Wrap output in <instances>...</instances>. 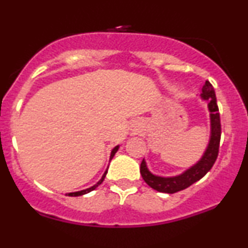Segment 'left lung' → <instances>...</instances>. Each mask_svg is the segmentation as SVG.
<instances>
[{"label":"left lung","mask_w":248,"mask_h":248,"mask_svg":"<svg viewBox=\"0 0 248 248\" xmlns=\"http://www.w3.org/2000/svg\"><path fill=\"white\" fill-rule=\"evenodd\" d=\"M201 98L207 102V107L210 110V120H211V136H210L209 144L203 156L197 163L193 164L191 168L186 169V171L178 176L173 177H161V176L154 175L148 170L146 161L142 160L140 172L144 182L153 187L154 190L164 193H175L181 190L186 189L192 186L195 182L199 181L206 175L207 171L211 170L218 157L219 153V142H220L221 135V124L220 115L216 99V93L213 86L210 81H205L203 88H202Z\"/></svg>","instance_id":"left-lung-1"}]
</instances>
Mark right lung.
<instances>
[{"label": "right lung", "mask_w": 248, "mask_h": 248, "mask_svg": "<svg viewBox=\"0 0 248 248\" xmlns=\"http://www.w3.org/2000/svg\"><path fill=\"white\" fill-rule=\"evenodd\" d=\"M118 149H119V146H116V147L113 148L112 153H110V157H109V160H112V158H113V156L115 155V153H116V152H118ZM106 173H107V170H106V171H105L104 175H102V177H101L100 181H99L98 183H96V184H94V186H93L88 187V189L81 190V191H77V192H70V193H66V196H71V197H77V196H82V195H85V193H88V192L93 191V190L96 189V187H98V186H100V184L102 183V182H104L105 177H106Z\"/></svg>", "instance_id": "right-lung-1"}]
</instances>
